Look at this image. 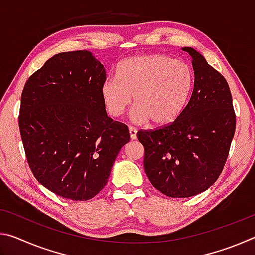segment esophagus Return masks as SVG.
I'll return each mask as SVG.
<instances>
[{
    "label": "esophagus",
    "mask_w": 255,
    "mask_h": 255,
    "mask_svg": "<svg viewBox=\"0 0 255 255\" xmlns=\"http://www.w3.org/2000/svg\"><path fill=\"white\" fill-rule=\"evenodd\" d=\"M129 135H130L131 139H136L137 138V130L133 127H129Z\"/></svg>",
    "instance_id": "1"
}]
</instances>
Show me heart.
I'll list each match as a JSON object with an SVG mask.
<instances>
[{"label":"heart","instance_id":"obj_1","mask_svg":"<svg viewBox=\"0 0 255 255\" xmlns=\"http://www.w3.org/2000/svg\"><path fill=\"white\" fill-rule=\"evenodd\" d=\"M193 84L187 64L165 55H144L126 59L116 79L102 85L101 97L108 115L119 118L132 102L133 122L163 126L173 122L187 103Z\"/></svg>","mask_w":255,"mask_h":255}]
</instances>
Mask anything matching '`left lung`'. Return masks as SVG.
<instances>
[{"instance_id":"left-lung-1","label":"left lung","mask_w":255,"mask_h":255,"mask_svg":"<svg viewBox=\"0 0 255 255\" xmlns=\"http://www.w3.org/2000/svg\"><path fill=\"white\" fill-rule=\"evenodd\" d=\"M195 83L174 122L139 130L144 170L153 187L172 198L196 196L223 172L235 133L236 115L227 81L191 47Z\"/></svg>"}]
</instances>
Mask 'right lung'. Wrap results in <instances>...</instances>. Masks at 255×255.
<instances>
[{
	"label": "right lung",
	"mask_w": 255,
	"mask_h": 255,
	"mask_svg": "<svg viewBox=\"0 0 255 255\" xmlns=\"http://www.w3.org/2000/svg\"><path fill=\"white\" fill-rule=\"evenodd\" d=\"M88 50L54 55L25 82L19 128L25 157L38 182L75 201L106 187L115 159L130 135L103 106L107 80Z\"/></svg>",
	"instance_id": "add662e5"
}]
</instances>
